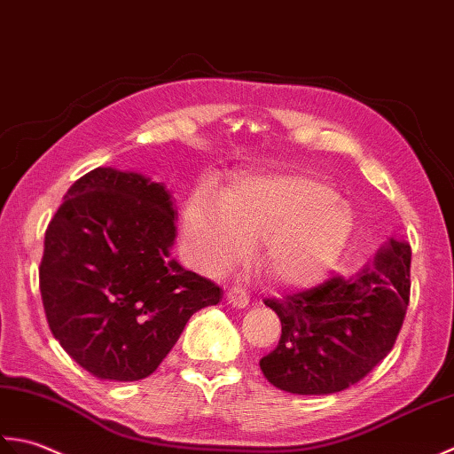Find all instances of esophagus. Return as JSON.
<instances>
[{
	"label": "esophagus",
	"mask_w": 454,
	"mask_h": 454,
	"mask_svg": "<svg viewBox=\"0 0 454 454\" xmlns=\"http://www.w3.org/2000/svg\"><path fill=\"white\" fill-rule=\"evenodd\" d=\"M227 303L233 305V308H247V305H248V295H247L245 290L231 288L227 292Z\"/></svg>",
	"instance_id": "esophagus-1"
}]
</instances>
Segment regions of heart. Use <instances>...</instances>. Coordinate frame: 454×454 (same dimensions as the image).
Wrapping results in <instances>:
<instances>
[{
  "instance_id": "b5f03b06",
  "label": "heart",
  "mask_w": 454,
  "mask_h": 454,
  "mask_svg": "<svg viewBox=\"0 0 454 454\" xmlns=\"http://www.w3.org/2000/svg\"><path fill=\"white\" fill-rule=\"evenodd\" d=\"M356 227L350 201L309 174H258L227 188L225 201L193 192L182 207V239L193 268L219 276L253 251L270 280L313 288L333 272Z\"/></svg>"
}]
</instances>
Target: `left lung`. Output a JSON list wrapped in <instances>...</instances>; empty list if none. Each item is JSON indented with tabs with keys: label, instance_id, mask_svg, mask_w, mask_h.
Instances as JSON below:
<instances>
[{
	"label": "left lung",
	"instance_id": "8db88e82",
	"mask_svg": "<svg viewBox=\"0 0 454 454\" xmlns=\"http://www.w3.org/2000/svg\"><path fill=\"white\" fill-rule=\"evenodd\" d=\"M411 248L390 239L353 278L266 300L278 313V347L261 358L268 382L284 392L327 395L345 390L390 353L410 303Z\"/></svg>",
	"mask_w": 454,
	"mask_h": 454
}]
</instances>
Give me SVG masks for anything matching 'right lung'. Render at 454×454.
<instances>
[{
	"instance_id": "obj_1",
	"label": "right lung",
	"mask_w": 454,
	"mask_h": 454,
	"mask_svg": "<svg viewBox=\"0 0 454 454\" xmlns=\"http://www.w3.org/2000/svg\"><path fill=\"white\" fill-rule=\"evenodd\" d=\"M164 184L107 166L70 186L44 233L41 298L54 339L101 380L151 376L193 313L223 298L170 256Z\"/></svg>"
}]
</instances>
